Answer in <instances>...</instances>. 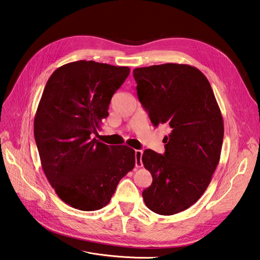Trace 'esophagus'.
Instances as JSON below:
<instances>
[{
    "label": "esophagus",
    "mask_w": 260,
    "mask_h": 260,
    "mask_svg": "<svg viewBox=\"0 0 260 260\" xmlns=\"http://www.w3.org/2000/svg\"><path fill=\"white\" fill-rule=\"evenodd\" d=\"M135 155H136V167L137 168L142 167V165H143V162H142L143 151H141V149H137Z\"/></svg>",
    "instance_id": "1"
}]
</instances>
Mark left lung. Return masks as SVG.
<instances>
[{"label": "left lung", "instance_id": "left-lung-1", "mask_svg": "<svg viewBox=\"0 0 260 260\" xmlns=\"http://www.w3.org/2000/svg\"><path fill=\"white\" fill-rule=\"evenodd\" d=\"M138 98L157 127L166 124L165 153L145 149L142 161L153 177L145 205L170 216L191 207L206 191L221 154L223 119L209 81L185 64L133 70Z\"/></svg>", "mask_w": 260, "mask_h": 260}]
</instances>
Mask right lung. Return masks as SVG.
I'll return each instance as SVG.
<instances>
[{
  "label": "right lung",
  "mask_w": 260,
  "mask_h": 260,
  "mask_svg": "<svg viewBox=\"0 0 260 260\" xmlns=\"http://www.w3.org/2000/svg\"><path fill=\"white\" fill-rule=\"evenodd\" d=\"M129 74V67L78 60L57 68L46 82L35 116L36 143L50 184L76 209L106 206L121 178L135 168V149L91 137Z\"/></svg>",
  "instance_id": "1"
}]
</instances>
